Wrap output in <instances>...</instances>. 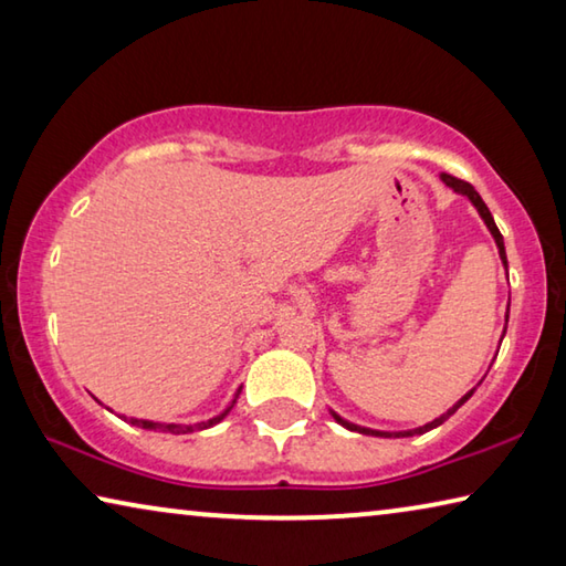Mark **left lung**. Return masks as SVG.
Masks as SVG:
<instances>
[{"label": "left lung", "instance_id": "1", "mask_svg": "<svg viewBox=\"0 0 566 566\" xmlns=\"http://www.w3.org/2000/svg\"><path fill=\"white\" fill-rule=\"evenodd\" d=\"M442 181L447 187H452L457 195H464L469 202H472L474 207H476V212H479V217L484 219V224H486V229H490L492 232V237H494V242H496V247H500V256H502V262H504V266H506V252H504V239H502V234H500V229H496V224H494V217H492V212L490 209H486V205L482 202V197L476 195V189L469 185V181H464V179H457V177H452V175H442ZM506 319H510V314H506ZM474 395V389L472 391H467V395L457 401V405L452 407V409H447L442 417H437L434 421H429V424H424V427H417V429H407V432H379V429H367V427H359V424H352V421H347V419H342L339 415H334L332 411V417L339 421L342 427H347V429H352V432H359V434H369V437H415V434H424V432H429V429H434V427H439V424H444V421L454 415V411L464 405V401Z\"/></svg>", "mask_w": 566, "mask_h": 566}]
</instances>
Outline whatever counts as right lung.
Wrapping results in <instances>:
<instances>
[{
    "label": "right lung",
    "mask_w": 566,
    "mask_h": 566,
    "mask_svg": "<svg viewBox=\"0 0 566 566\" xmlns=\"http://www.w3.org/2000/svg\"><path fill=\"white\" fill-rule=\"evenodd\" d=\"M237 397H239V391L234 395V399H232V405H229L222 415H217V417H212V419H207V421H197V424H161V421H147V419H129L132 424H137V427H142V429H161V432H171V434H187V432H197V429H207V427H214V424H219V421H222L229 411H232V407H234V401H237Z\"/></svg>",
    "instance_id": "add662e5"
}]
</instances>
